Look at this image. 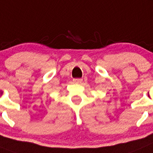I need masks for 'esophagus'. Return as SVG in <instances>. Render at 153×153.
<instances>
[{
    "mask_svg": "<svg viewBox=\"0 0 153 153\" xmlns=\"http://www.w3.org/2000/svg\"><path fill=\"white\" fill-rule=\"evenodd\" d=\"M73 82L75 84H80L82 82V79H81V78H76V79L73 80Z\"/></svg>",
    "mask_w": 153,
    "mask_h": 153,
    "instance_id": "obj_1",
    "label": "esophagus"
}]
</instances>
